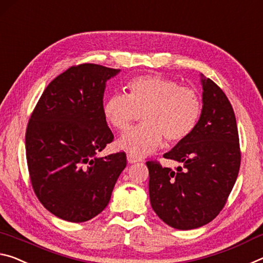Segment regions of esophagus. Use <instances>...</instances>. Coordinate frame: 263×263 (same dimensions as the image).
I'll return each mask as SVG.
<instances>
[{
	"instance_id": "obj_1",
	"label": "esophagus",
	"mask_w": 263,
	"mask_h": 263,
	"mask_svg": "<svg viewBox=\"0 0 263 263\" xmlns=\"http://www.w3.org/2000/svg\"><path fill=\"white\" fill-rule=\"evenodd\" d=\"M127 160H128L129 163H136V162L141 161L140 158H137L136 156H134V155H132V154H128L127 155Z\"/></svg>"
}]
</instances>
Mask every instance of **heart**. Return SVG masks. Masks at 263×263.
<instances>
[{
  "label": "heart",
  "mask_w": 263,
  "mask_h": 263,
  "mask_svg": "<svg viewBox=\"0 0 263 263\" xmlns=\"http://www.w3.org/2000/svg\"><path fill=\"white\" fill-rule=\"evenodd\" d=\"M126 94H113L103 105L107 121L126 132L143 114L144 123L124 134L119 147L134 156H144L167 143L184 141L195 130L201 115L196 89L158 76H141L127 83Z\"/></svg>",
  "instance_id": "heart-1"
}]
</instances>
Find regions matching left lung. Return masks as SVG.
Listing matches in <instances>:
<instances>
[{
  "label": "left lung",
  "instance_id": "obj_1",
  "mask_svg": "<svg viewBox=\"0 0 263 263\" xmlns=\"http://www.w3.org/2000/svg\"><path fill=\"white\" fill-rule=\"evenodd\" d=\"M203 109L195 130L163 157L176 169L148 161L153 210L167 225L193 230L212 221L238 177L241 153L234 110L226 94L201 74Z\"/></svg>",
  "mask_w": 263,
  "mask_h": 263
}]
</instances>
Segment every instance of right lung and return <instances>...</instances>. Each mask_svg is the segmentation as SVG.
Wrapping results in <instances>:
<instances>
[{
  "instance_id": "add662e5",
  "label": "right lung",
  "mask_w": 263,
  "mask_h": 263,
  "mask_svg": "<svg viewBox=\"0 0 263 263\" xmlns=\"http://www.w3.org/2000/svg\"><path fill=\"white\" fill-rule=\"evenodd\" d=\"M119 72L97 64L67 68L47 85L30 116L25 153L32 189L63 220L84 222L102 212L127 165L123 152L97 157L114 140L103 93Z\"/></svg>"
}]
</instances>
